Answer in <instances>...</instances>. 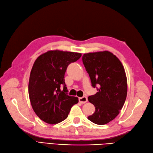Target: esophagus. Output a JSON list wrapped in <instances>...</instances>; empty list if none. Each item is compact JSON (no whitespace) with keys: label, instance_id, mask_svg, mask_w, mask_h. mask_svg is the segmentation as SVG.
I'll return each mask as SVG.
<instances>
[{"label":"esophagus","instance_id":"1","mask_svg":"<svg viewBox=\"0 0 153 153\" xmlns=\"http://www.w3.org/2000/svg\"><path fill=\"white\" fill-rule=\"evenodd\" d=\"M79 100L81 103V104H85V103H86L87 102L88 100H87V98L86 97H83L79 98Z\"/></svg>","mask_w":153,"mask_h":153}]
</instances>
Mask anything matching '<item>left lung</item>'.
<instances>
[{"instance_id":"obj_1","label":"left lung","mask_w":153,"mask_h":153,"mask_svg":"<svg viewBox=\"0 0 153 153\" xmlns=\"http://www.w3.org/2000/svg\"><path fill=\"white\" fill-rule=\"evenodd\" d=\"M89 75L92 86L98 92L88 100L95 107V111L88 119L103 125L119 115L127 95V79L121 62L112 53L104 51L85 53L82 57Z\"/></svg>"}]
</instances>
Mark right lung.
<instances>
[{
	"label": "right lung",
	"instance_id": "right-lung-1",
	"mask_svg": "<svg viewBox=\"0 0 153 153\" xmlns=\"http://www.w3.org/2000/svg\"><path fill=\"white\" fill-rule=\"evenodd\" d=\"M81 56L79 53L53 50L43 53L35 60L30 74L28 95L34 111L46 123L62 122L71 108L79 102L77 97L68 95L65 74L70 64Z\"/></svg>",
	"mask_w": 153,
	"mask_h": 153
}]
</instances>
